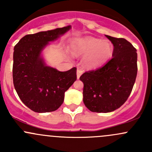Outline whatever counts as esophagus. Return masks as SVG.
I'll list each match as a JSON object with an SVG mask.
<instances>
[{
  "mask_svg": "<svg viewBox=\"0 0 152 152\" xmlns=\"http://www.w3.org/2000/svg\"><path fill=\"white\" fill-rule=\"evenodd\" d=\"M82 70H81V69L78 68L77 69V71H76V75H77V79H79V77L81 76V75L82 74Z\"/></svg>",
  "mask_w": 152,
  "mask_h": 152,
  "instance_id": "1",
  "label": "esophagus"
}]
</instances>
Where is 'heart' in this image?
<instances>
[{
	"label": "heart",
	"instance_id": "b5f03b06",
	"mask_svg": "<svg viewBox=\"0 0 152 152\" xmlns=\"http://www.w3.org/2000/svg\"><path fill=\"white\" fill-rule=\"evenodd\" d=\"M70 49L75 55H86L84 64L88 68L103 65L112 57L114 46L110 41L93 37L73 39Z\"/></svg>",
	"mask_w": 152,
	"mask_h": 152
}]
</instances>
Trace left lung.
Returning <instances> with one entry per match:
<instances>
[{
    "label": "left lung",
    "instance_id": "8db88e82",
    "mask_svg": "<svg viewBox=\"0 0 152 152\" xmlns=\"http://www.w3.org/2000/svg\"><path fill=\"white\" fill-rule=\"evenodd\" d=\"M106 37L114 46L113 57L79 78L84 83V104L93 113H110L121 107L132 90L137 73L135 48L124 38Z\"/></svg>",
    "mask_w": 152,
    "mask_h": 152
}]
</instances>
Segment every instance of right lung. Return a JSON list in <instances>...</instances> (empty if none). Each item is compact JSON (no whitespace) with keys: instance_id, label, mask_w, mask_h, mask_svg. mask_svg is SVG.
Instances as JSON below:
<instances>
[{"instance_id":"1","label":"right lung","mask_w":152,"mask_h":152,"mask_svg":"<svg viewBox=\"0 0 152 152\" xmlns=\"http://www.w3.org/2000/svg\"><path fill=\"white\" fill-rule=\"evenodd\" d=\"M70 26L27 34L15 45L13 54V84L26 106L36 113L57 110L64 102L65 92L76 80V67L58 71L47 66L40 56L48 42L57 39Z\"/></svg>"}]
</instances>
